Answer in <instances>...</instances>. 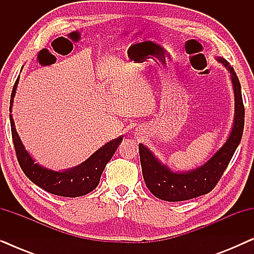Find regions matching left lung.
Listing matches in <instances>:
<instances>
[{
	"label": "left lung",
	"instance_id": "obj_1",
	"mask_svg": "<svg viewBox=\"0 0 254 254\" xmlns=\"http://www.w3.org/2000/svg\"><path fill=\"white\" fill-rule=\"evenodd\" d=\"M215 59L230 72L234 89L235 116L230 134L223 145L204 164L183 172L172 171L168 165L163 164L148 147L142 143L138 144L142 175L145 185L156 197L161 200L177 202L209 193L223 175L236 149L241 143L245 118L241 83L234 68L225 59L221 57Z\"/></svg>",
	"mask_w": 254,
	"mask_h": 254
}]
</instances>
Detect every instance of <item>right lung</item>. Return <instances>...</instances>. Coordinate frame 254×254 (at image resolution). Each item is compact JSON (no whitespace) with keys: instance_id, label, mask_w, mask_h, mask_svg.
I'll return each mask as SVG.
<instances>
[{"instance_id":"obj_1","label":"right lung","mask_w":254,"mask_h":254,"mask_svg":"<svg viewBox=\"0 0 254 254\" xmlns=\"http://www.w3.org/2000/svg\"><path fill=\"white\" fill-rule=\"evenodd\" d=\"M18 82L19 77L17 78L15 85H13L9 111L13 145H15L17 159H18L23 172L33 184L47 190L48 193L55 194V195L76 197L92 192L98 186L104 169L110 162V159L112 158L114 152L117 151L124 136L110 141L109 143L103 145L96 152H93L85 162L81 163L75 168L62 170V171H55V170L45 168L34 161L32 156L24 147L23 142L16 130L15 123H13L11 112Z\"/></svg>"}]
</instances>
